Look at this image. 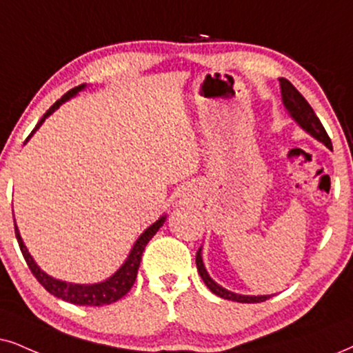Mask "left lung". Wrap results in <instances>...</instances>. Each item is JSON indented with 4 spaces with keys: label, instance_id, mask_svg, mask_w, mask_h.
Masks as SVG:
<instances>
[{
    "label": "left lung",
    "instance_id": "left-lung-1",
    "mask_svg": "<svg viewBox=\"0 0 353 353\" xmlns=\"http://www.w3.org/2000/svg\"><path fill=\"white\" fill-rule=\"evenodd\" d=\"M280 88H282V101L285 109L288 110V114L292 115L293 120L300 125L303 130L310 133L311 137H314L316 140L321 141L327 146L329 150H332V143L331 138H329L327 132L324 130L323 123L318 119V115L314 114L313 107L307 104V101L300 94V91L293 86L288 79L280 78ZM195 262H197V270L205 285L210 288V292L215 293L216 296L225 298V300H231V301H238V303H261L269 300L272 295H259V296H249V295H239V293H233L230 290L223 288L218 285L215 280H212V276L208 275L207 269H205L203 261H202V248L197 251V256H195Z\"/></svg>",
    "mask_w": 353,
    "mask_h": 353
}]
</instances>
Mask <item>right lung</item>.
I'll list each match as a JSON object with an SVG mask.
<instances>
[{
	"mask_svg": "<svg viewBox=\"0 0 353 353\" xmlns=\"http://www.w3.org/2000/svg\"><path fill=\"white\" fill-rule=\"evenodd\" d=\"M84 88H86V84H81V86L70 89V91L66 92V94L61 97V99H58L55 104H53L50 109H48L47 112L43 114V117L39 120V123L35 125V128L32 130V133H30V135L28 137V140L34 135V132L37 130L40 125L43 123V120H46L48 115L55 112L58 107L63 104L65 101H68L70 97L77 96L78 92ZM28 140H26V141H28ZM164 220H166V215L159 218L158 221H154L153 225L150 226V228H146L143 233H141L140 238L137 239V243L133 244V248H132L130 254H128L127 261L123 262V265L120 267V269L115 272L112 276H109V279L104 280V282L92 283V285L66 283V282H63V280H57V279H53V276L47 275L46 272L40 269L37 264H35L32 256L29 254L28 248H26V244H24V241H22V238H21L19 230H17L16 221H14V231H16L17 243H19L21 252H22V256H24L26 262H28L30 272H32L35 279L39 280V283L42 285V287L46 288L48 293H52L53 296L60 298V300H63V301L73 303V305L102 306V305H110V303H115L117 300H120L122 296L127 295L128 292H130L133 283H135V279H137V274H138V267H140L141 254H143V251H145V246L150 243V239L156 234V231L161 228Z\"/></svg>",
	"mask_w": 353,
	"mask_h": 353,
	"instance_id": "add662e5",
	"label": "right lung"
}]
</instances>
